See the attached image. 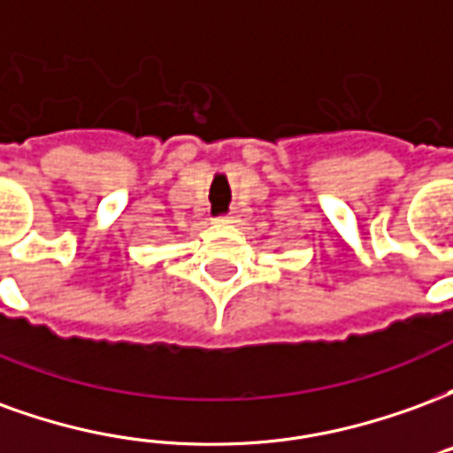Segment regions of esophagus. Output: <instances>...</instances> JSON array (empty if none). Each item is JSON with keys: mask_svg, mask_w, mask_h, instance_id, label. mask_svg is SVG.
<instances>
[{"mask_svg": "<svg viewBox=\"0 0 453 453\" xmlns=\"http://www.w3.org/2000/svg\"><path fill=\"white\" fill-rule=\"evenodd\" d=\"M216 223H220V226H233V223H237L235 216H220L216 218Z\"/></svg>", "mask_w": 453, "mask_h": 453, "instance_id": "34e87169", "label": "esophagus"}]
</instances>
